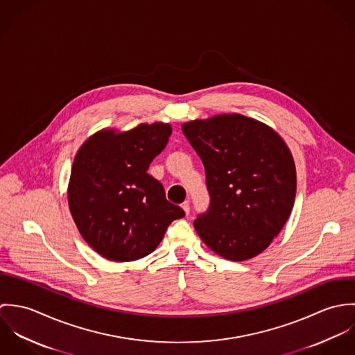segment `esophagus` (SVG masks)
I'll return each instance as SVG.
<instances>
[{"label": "esophagus", "mask_w": 355, "mask_h": 355, "mask_svg": "<svg viewBox=\"0 0 355 355\" xmlns=\"http://www.w3.org/2000/svg\"><path fill=\"white\" fill-rule=\"evenodd\" d=\"M182 207H183V210H184L186 214L190 213V202H189V201H184V202L182 203Z\"/></svg>", "instance_id": "esophagus-1"}]
</instances>
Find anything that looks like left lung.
<instances>
[{
  "label": "left lung",
  "instance_id": "left-lung-1",
  "mask_svg": "<svg viewBox=\"0 0 355 355\" xmlns=\"http://www.w3.org/2000/svg\"><path fill=\"white\" fill-rule=\"evenodd\" d=\"M202 159L210 202L194 227L214 253L245 261L282 231L295 201L297 172L284 141L268 125L220 114L182 125Z\"/></svg>",
  "mask_w": 355,
  "mask_h": 355
}]
</instances>
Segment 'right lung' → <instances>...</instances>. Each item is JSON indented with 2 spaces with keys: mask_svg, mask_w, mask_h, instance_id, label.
<instances>
[{
  "mask_svg": "<svg viewBox=\"0 0 355 355\" xmlns=\"http://www.w3.org/2000/svg\"><path fill=\"white\" fill-rule=\"evenodd\" d=\"M169 124H141L90 137L73 159L68 203L83 239L106 259L135 261L152 253L184 210L148 173L169 141Z\"/></svg>",
  "mask_w": 355,
  "mask_h": 355,
  "instance_id": "add662e5",
  "label": "right lung"
}]
</instances>
